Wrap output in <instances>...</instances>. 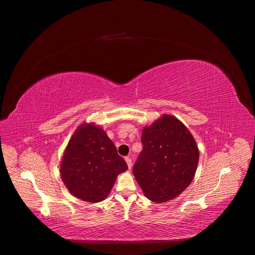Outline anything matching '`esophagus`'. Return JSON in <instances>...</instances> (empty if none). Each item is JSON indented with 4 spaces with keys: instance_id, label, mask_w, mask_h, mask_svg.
Masks as SVG:
<instances>
[{
    "instance_id": "1",
    "label": "esophagus",
    "mask_w": 255,
    "mask_h": 255,
    "mask_svg": "<svg viewBox=\"0 0 255 255\" xmlns=\"http://www.w3.org/2000/svg\"><path fill=\"white\" fill-rule=\"evenodd\" d=\"M125 161H126L127 165H128V168H131V166H132V160H131V158L130 157H125Z\"/></svg>"
}]
</instances>
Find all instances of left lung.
Wrapping results in <instances>:
<instances>
[{"label":"left lung","mask_w":255,"mask_h":255,"mask_svg":"<svg viewBox=\"0 0 255 255\" xmlns=\"http://www.w3.org/2000/svg\"><path fill=\"white\" fill-rule=\"evenodd\" d=\"M141 143L132 170L143 194L156 203L180 195L192 182L199 158L190 131L177 118L163 115L142 129Z\"/></svg>","instance_id":"obj_1"}]
</instances>
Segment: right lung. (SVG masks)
I'll return each mask as SVG.
<instances>
[{
  "label": "right lung",
  "instance_id": "add662e5",
  "mask_svg": "<svg viewBox=\"0 0 255 255\" xmlns=\"http://www.w3.org/2000/svg\"><path fill=\"white\" fill-rule=\"evenodd\" d=\"M128 169L105 131L94 123L82 124L66 146L61 178L69 192L89 203L110 194L119 173Z\"/></svg>",
  "mask_w": 255,
  "mask_h": 255
}]
</instances>
